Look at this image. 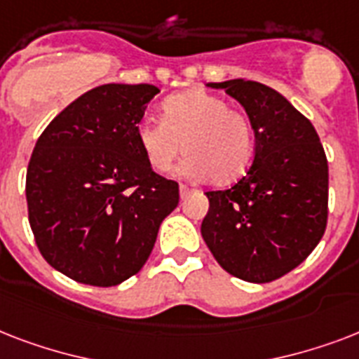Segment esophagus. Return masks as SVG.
Instances as JSON below:
<instances>
[{"label":"esophagus","mask_w":359,"mask_h":359,"mask_svg":"<svg viewBox=\"0 0 359 359\" xmlns=\"http://www.w3.org/2000/svg\"><path fill=\"white\" fill-rule=\"evenodd\" d=\"M179 191H180V199H184V197H188L191 194L190 188H188V186H184V184H180Z\"/></svg>","instance_id":"esophagus-1"}]
</instances>
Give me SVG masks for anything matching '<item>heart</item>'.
Here are the masks:
<instances>
[{"instance_id": "b5f03b06", "label": "heart", "mask_w": 359, "mask_h": 359, "mask_svg": "<svg viewBox=\"0 0 359 359\" xmlns=\"http://www.w3.org/2000/svg\"><path fill=\"white\" fill-rule=\"evenodd\" d=\"M135 137L156 173H169L182 152L186 171L224 186L238 180L253 158L255 135L250 119L212 93L194 89L162 104V121H141Z\"/></svg>"}]
</instances>
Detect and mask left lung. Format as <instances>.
<instances>
[{"instance_id": "1", "label": "left lung", "mask_w": 359, "mask_h": 359, "mask_svg": "<svg viewBox=\"0 0 359 359\" xmlns=\"http://www.w3.org/2000/svg\"><path fill=\"white\" fill-rule=\"evenodd\" d=\"M238 100L255 134L248 173L207 191L203 240L225 272L250 283L281 278L307 259L328 219V160L311 121L259 81L208 83Z\"/></svg>"}]
</instances>
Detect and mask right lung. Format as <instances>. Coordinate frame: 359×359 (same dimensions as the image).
<instances>
[{"instance_id":"add662e5","label":"right lung","mask_w":359,"mask_h":359,"mask_svg":"<svg viewBox=\"0 0 359 359\" xmlns=\"http://www.w3.org/2000/svg\"><path fill=\"white\" fill-rule=\"evenodd\" d=\"M160 89L106 83L69 104L36 140L25 177L29 225L48 264L114 287L151 255L179 184L152 171L135 128Z\"/></svg>"}]
</instances>
